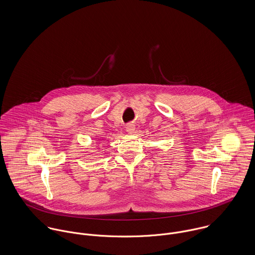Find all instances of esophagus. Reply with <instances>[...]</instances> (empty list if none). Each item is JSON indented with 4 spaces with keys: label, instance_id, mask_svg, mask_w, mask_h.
Masks as SVG:
<instances>
[{
    "label": "esophagus",
    "instance_id": "34e87169",
    "mask_svg": "<svg viewBox=\"0 0 255 255\" xmlns=\"http://www.w3.org/2000/svg\"><path fill=\"white\" fill-rule=\"evenodd\" d=\"M126 129H127V131H128L129 134H132V133H134V131H135V126L132 125V124H128V125L127 126Z\"/></svg>",
    "mask_w": 255,
    "mask_h": 255
}]
</instances>
